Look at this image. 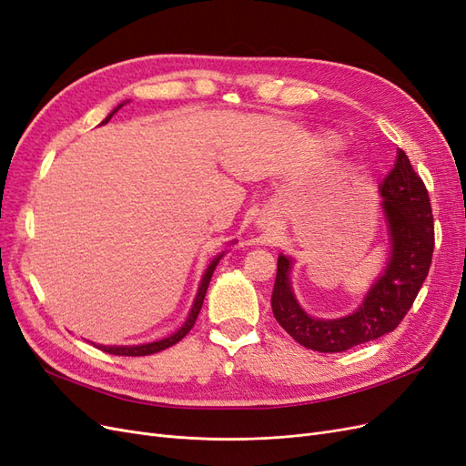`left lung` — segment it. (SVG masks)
Returning <instances> with one entry per match:
<instances>
[{"mask_svg":"<svg viewBox=\"0 0 466 466\" xmlns=\"http://www.w3.org/2000/svg\"><path fill=\"white\" fill-rule=\"evenodd\" d=\"M390 235V260L356 313L344 319H313L299 307L289 286L291 262L278 258L272 311L295 342L336 354L392 332L402 322L428 278L435 247L433 214L424 180L408 155L399 149L397 163L380 185Z\"/></svg>","mask_w":466,"mask_h":466,"instance_id":"1","label":"left lung"}]
</instances>
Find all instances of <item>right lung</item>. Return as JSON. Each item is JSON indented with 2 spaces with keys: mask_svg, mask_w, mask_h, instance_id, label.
Returning a JSON list of instances; mask_svg holds the SVG:
<instances>
[{
  "mask_svg": "<svg viewBox=\"0 0 466 466\" xmlns=\"http://www.w3.org/2000/svg\"><path fill=\"white\" fill-rule=\"evenodd\" d=\"M120 106H122V105H118L115 110H112L110 115L105 118V122H108V120L112 118V115H115V112H116ZM221 257H223V255H219L218 258H214V262H211V264L208 266V270H206V274H204V278H202V284H200L198 295H196V299H194L192 311H190L187 322L182 324V327H180L175 334L163 338V340L151 342V344H144V346H98V350H103V351H106V354H112V356H149V354H155V351H161V350H165V348H168V346H173V344L180 342L182 338H185V336L190 332V329L194 327L196 319H198V313H200L204 298H206V289H208V286H209L211 274H214L216 266H218V262H219Z\"/></svg>",
  "mask_w": 466,
  "mask_h": 466,
  "instance_id": "add662e5",
  "label": "right lung"
}]
</instances>
